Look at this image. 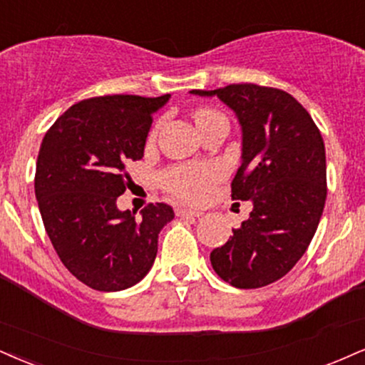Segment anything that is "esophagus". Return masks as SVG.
Wrapping results in <instances>:
<instances>
[{
  "mask_svg": "<svg viewBox=\"0 0 365 365\" xmlns=\"http://www.w3.org/2000/svg\"><path fill=\"white\" fill-rule=\"evenodd\" d=\"M202 214L200 210H192V209H185V207H178L177 209V216L180 217H200Z\"/></svg>",
  "mask_w": 365,
  "mask_h": 365,
  "instance_id": "1",
  "label": "esophagus"
}]
</instances>
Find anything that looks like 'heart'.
I'll return each instance as SVG.
<instances>
[{
    "instance_id": "obj_1",
    "label": "heart",
    "mask_w": 365,
    "mask_h": 365,
    "mask_svg": "<svg viewBox=\"0 0 365 365\" xmlns=\"http://www.w3.org/2000/svg\"><path fill=\"white\" fill-rule=\"evenodd\" d=\"M221 115L210 108H200L195 112V124H204L209 118ZM219 177V171L214 166H173L161 173L160 182L171 195L188 202H200L209 195L210 185Z\"/></svg>"
}]
</instances>
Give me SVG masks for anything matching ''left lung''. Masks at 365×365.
<instances>
[{
	"instance_id": "1",
	"label": "left lung",
	"mask_w": 365,
	"mask_h": 365,
	"mask_svg": "<svg viewBox=\"0 0 365 365\" xmlns=\"http://www.w3.org/2000/svg\"><path fill=\"white\" fill-rule=\"evenodd\" d=\"M238 117L241 166L231 183L232 200H250L253 210L210 263L225 282L257 289L282 279L313 240L327 200V156L319 129L302 105L277 88L253 83L217 90Z\"/></svg>"
}]
</instances>
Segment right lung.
<instances>
[{
    "mask_svg": "<svg viewBox=\"0 0 365 365\" xmlns=\"http://www.w3.org/2000/svg\"><path fill=\"white\" fill-rule=\"evenodd\" d=\"M170 95H105L69 107L43 135L35 197L61 262L95 291L133 287L155 263L158 235L175 217L149 204L140 219L118 210L129 187L127 163L144 156L153 113Z\"/></svg>",
    "mask_w": 365,
    "mask_h": 365,
    "instance_id": "1",
    "label": "right lung"
}]
</instances>
